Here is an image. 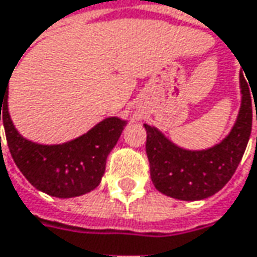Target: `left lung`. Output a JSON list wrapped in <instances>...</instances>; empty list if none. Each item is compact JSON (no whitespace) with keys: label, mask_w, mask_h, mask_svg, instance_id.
Returning <instances> with one entry per match:
<instances>
[{"label":"left lung","mask_w":257,"mask_h":257,"mask_svg":"<svg viewBox=\"0 0 257 257\" xmlns=\"http://www.w3.org/2000/svg\"><path fill=\"white\" fill-rule=\"evenodd\" d=\"M247 81L240 73L241 107L237 122L229 135L212 149L200 152L179 149L160 131L144 125L150 175L160 193L187 201L203 200L218 193L231 179L241 162L251 132V98L256 100V97Z\"/></svg>","instance_id":"1"}]
</instances>
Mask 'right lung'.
Returning <instances> with one entry per match:
<instances>
[{
    "instance_id": "right-lung-1",
    "label": "right lung",
    "mask_w": 257,
    "mask_h": 257,
    "mask_svg": "<svg viewBox=\"0 0 257 257\" xmlns=\"http://www.w3.org/2000/svg\"><path fill=\"white\" fill-rule=\"evenodd\" d=\"M7 98L9 83L0 88V120L3 117L14 163L36 190L54 197L69 198L98 187L104 175L107 156L116 146L126 125L125 120L107 117L76 140L42 146L23 138L14 128Z\"/></svg>"
}]
</instances>
